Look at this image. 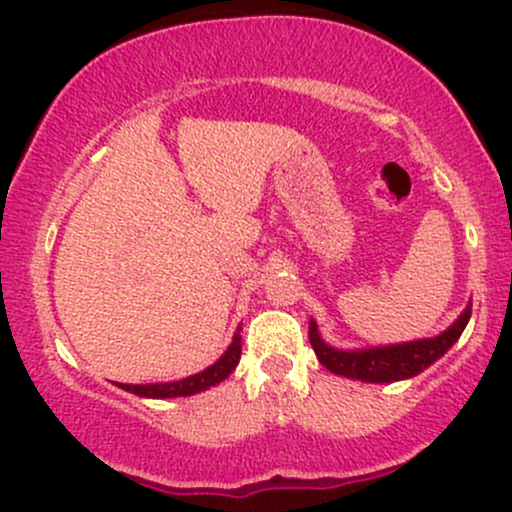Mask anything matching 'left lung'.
<instances>
[{
    "mask_svg": "<svg viewBox=\"0 0 512 512\" xmlns=\"http://www.w3.org/2000/svg\"><path fill=\"white\" fill-rule=\"evenodd\" d=\"M469 317H472V301L467 303V308L448 330L436 334V337L402 344L366 346V349H337V346L327 344L317 330V322L310 317V344H313L317 361L334 375L361 380V383H397V380H409L424 373L440 356L448 354L467 327Z\"/></svg>",
    "mask_w": 512,
    "mask_h": 512,
    "instance_id": "left-lung-1",
    "label": "left lung"
}]
</instances>
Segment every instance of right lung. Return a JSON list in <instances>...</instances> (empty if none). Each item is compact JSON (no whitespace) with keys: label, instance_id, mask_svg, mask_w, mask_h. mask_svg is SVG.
<instances>
[{"label":"right lung","instance_id":"obj_1","mask_svg":"<svg viewBox=\"0 0 512 512\" xmlns=\"http://www.w3.org/2000/svg\"><path fill=\"white\" fill-rule=\"evenodd\" d=\"M240 330L243 327L238 325L236 334H233L231 344L223 354L216 358L211 366L204 370H199L195 375H187V378L180 380H170V383H146V385H129V383H115L120 390L132 392L137 397H146V399H173V397H192L197 392L209 390V387L223 383L228 375L233 373L240 361Z\"/></svg>","mask_w":512,"mask_h":512}]
</instances>
